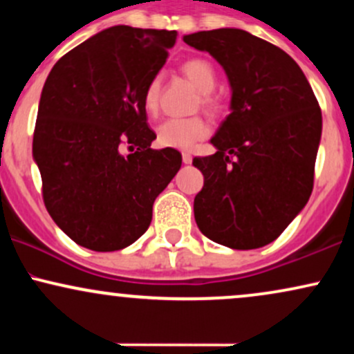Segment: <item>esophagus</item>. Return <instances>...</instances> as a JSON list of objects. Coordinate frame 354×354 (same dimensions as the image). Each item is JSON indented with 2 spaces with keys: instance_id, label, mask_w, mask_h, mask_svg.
Here are the masks:
<instances>
[{
  "instance_id": "1",
  "label": "esophagus",
  "mask_w": 354,
  "mask_h": 354,
  "mask_svg": "<svg viewBox=\"0 0 354 354\" xmlns=\"http://www.w3.org/2000/svg\"><path fill=\"white\" fill-rule=\"evenodd\" d=\"M181 156H183V163H185V165H189L191 161H193V156H191V154H189L188 151H185V153H183Z\"/></svg>"
}]
</instances>
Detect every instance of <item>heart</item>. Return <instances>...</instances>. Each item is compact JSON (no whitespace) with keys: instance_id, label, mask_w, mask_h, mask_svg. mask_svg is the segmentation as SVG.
<instances>
[{"instance_id":"obj_1","label":"heart","mask_w":354,"mask_h":354,"mask_svg":"<svg viewBox=\"0 0 354 354\" xmlns=\"http://www.w3.org/2000/svg\"><path fill=\"white\" fill-rule=\"evenodd\" d=\"M181 73L188 78L194 88L200 89V104L209 115L218 116L221 113V103L213 95L216 86V71L211 61L205 58H191L181 64ZM161 95V78L154 76L146 84L143 93V104L149 115H154L160 108ZM209 126L200 116L193 118H171L158 126L156 143L161 148L189 149L191 146L203 138L208 136Z\"/></svg>"}]
</instances>
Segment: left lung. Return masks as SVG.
Segmentation results:
<instances>
[{
    "mask_svg": "<svg viewBox=\"0 0 354 354\" xmlns=\"http://www.w3.org/2000/svg\"><path fill=\"white\" fill-rule=\"evenodd\" d=\"M225 68L231 113L194 158L205 176L194 219L206 238L233 250L274 241L311 196L321 108L306 76L281 48L234 28L186 35Z\"/></svg>",
    "mask_w": 354,
    "mask_h": 354,
    "instance_id": "obj_1",
    "label": "left lung"
}]
</instances>
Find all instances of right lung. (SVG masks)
Listing matches in <instances>:
<instances>
[{
	"instance_id": "right-lung-1",
	"label": "right lung",
	"mask_w": 354,
	"mask_h": 354,
	"mask_svg": "<svg viewBox=\"0 0 354 354\" xmlns=\"http://www.w3.org/2000/svg\"><path fill=\"white\" fill-rule=\"evenodd\" d=\"M174 43L176 31L113 26L73 48L48 75L33 156L48 213L80 246L103 253L135 243L181 168L180 151L149 148L156 135L143 104Z\"/></svg>"
}]
</instances>
